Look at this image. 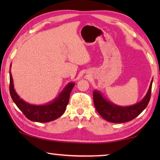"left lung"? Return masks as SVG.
Instances as JSON below:
<instances>
[{"label":"left lung","mask_w":160,"mask_h":160,"mask_svg":"<svg viewBox=\"0 0 160 160\" xmlns=\"http://www.w3.org/2000/svg\"><path fill=\"white\" fill-rule=\"evenodd\" d=\"M152 80L146 95L141 101L128 107L118 106L109 101L98 90H94L93 100L97 112L105 120L112 123H125L136 118L147 107L150 99Z\"/></svg>","instance_id":"8db88e82"}]
</instances>
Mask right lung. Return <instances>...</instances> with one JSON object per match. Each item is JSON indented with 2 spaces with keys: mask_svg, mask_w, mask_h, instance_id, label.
Returning a JSON list of instances; mask_svg holds the SVG:
<instances>
[{
  "mask_svg": "<svg viewBox=\"0 0 160 160\" xmlns=\"http://www.w3.org/2000/svg\"><path fill=\"white\" fill-rule=\"evenodd\" d=\"M11 67V65H10ZM75 85L74 82H69L65 87L56 98L48 104L42 105L31 104L21 99L16 93L12 74L10 70V93L13 102L19 109L29 120L39 123H47L56 120L63 114L69 102L70 94Z\"/></svg>",
  "mask_w": 160,
  "mask_h": 160,
  "instance_id": "1",
  "label": "right lung"
}]
</instances>
